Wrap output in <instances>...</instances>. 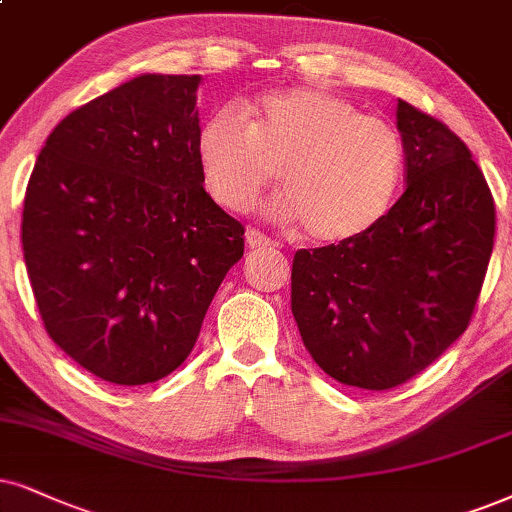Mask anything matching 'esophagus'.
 I'll use <instances>...</instances> for the list:
<instances>
[{"mask_svg": "<svg viewBox=\"0 0 512 512\" xmlns=\"http://www.w3.org/2000/svg\"><path fill=\"white\" fill-rule=\"evenodd\" d=\"M245 241H248V245L250 248H271V245H274V241H271L269 236H264L260 229H248L245 231Z\"/></svg>", "mask_w": 512, "mask_h": 512, "instance_id": "1", "label": "esophagus"}]
</instances>
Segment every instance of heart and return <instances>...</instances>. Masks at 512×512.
<instances>
[{"instance_id":"obj_1","label":"heart","mask_w":512,"mask_h":512,"mask_svg":"<svg viewBox=\"0 0 512 512\" xmlns=\"http://www.w3.org/2000/svg\"><path fill=\"white\" fill-rule=\"evenodd\" d=\"M196 158L210 198L245 212L276 184L278 212L309 241L340 245L368 234L390 210L404 177V141L390 122L316 87L278 89L212 113Z\"/></svg>"}]
</instances>
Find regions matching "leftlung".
I'll return each instance as SVG.
<instances>
[{
  "label": "left lung",
  "instance_id": "8db88e82",
  "mask_svg": "<svg viewBox=\"0 0 512 512\" xmlns=\"http://www.w3.org/2000/svg\"><path fill=\"white\" fill-rule=\"evenodd\" d=\"M406 191L364 236L297 250L293 316L331 378L392 390L470 326L487 276L496 208L468 146L399 101Z\"/></svg>",
  "mask_w": 512,
  "mask_h": 512
}]
</instances>
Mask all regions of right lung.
Returning <instances> with one entry per match:
<instances>
[{
    "instance_id": "right-lung-1",
    "label": "right lung",
    "mask_w": 512,
    "mask_h": 512,
    "mask_svg": "<svg viewBox=\"0 0 512 512\" xmlns=\"http://www.w3.org/2000/svg\"><path fill=\"white\" fill-rule=\"evenodd\" d=\"M198 75H139L66 115L37 155L21 241L49 338L113 385L184 364L243 224L205 193Z\"/></svg>"
}]
</instances>
